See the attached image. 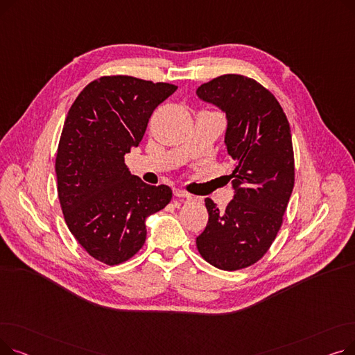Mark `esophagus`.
Listing matches in <instances>:
<instances>
[{"instance_id": "obj_1", "label": "esophagus", "mask_w": 355, "mask_h": 355, "mask_svg": "<svg viewBox=\"0 0 355 355\" xmlns=\"http://www.w3.org/2000/svg\"><path fill=\"white\" fill-rule=\"evenodd\" d=\"M173 191H174V196L177 198H191V194L187 193L185 190H182V189H174Z\"/></svg>"}]
</instances>
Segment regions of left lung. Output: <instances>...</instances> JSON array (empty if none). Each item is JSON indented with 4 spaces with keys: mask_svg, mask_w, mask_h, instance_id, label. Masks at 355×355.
Listing matches in <instances>:
<instances>
[{
    "mask_svg": "<svg viewBox=\"0 0 355 355\" xmlns=\"http://www.w3.org/2000/svg\"><path fill=\"white\" fill-rule=\"evenodd\" d=\"M226 112V145L236 190L226 210L206 198L209 221L197 237L201 257L221 270L245 269L270 249L295 184L291 126L265 86L243 74H223L197 89Z\"/></svg>",
    "mask_w": 355,
    "mask_h": 355,
    "instance_id": "1",
    "label": "left lung"
}]
</instances>
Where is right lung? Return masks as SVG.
<instances>
[{"label":"right lung","instance_id":"obj_1","mask_svg":"<svg viewBox=\"0 0 355 355\" xmlns=\"http://www.w3.org/2000/svg\"><path fill=\"white\" fill-rule=\"evenodd\" d=\"M175 89L125 74L102 76L67 112L55 155L60 207L73 237L105 265L134 257L145 243L146 217L173 197L168 185L130 175L125 154L141 142L154 109Z\"/></svg>","mask_w":355,"mask_h":355}]
</instances>
